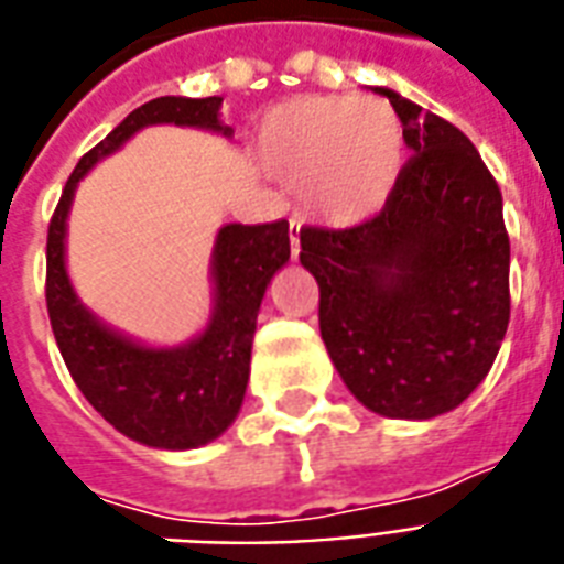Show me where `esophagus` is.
Wrapping results in <instances>:
<instances>
[{
    "label": "esophagus",
    "instance_id": "esophagus-1",
    "mask_svg": "<svg viewBox=\"0 0 564 564\" xmlns=\"http://www.w3.org/2000/svg\"><path fill=\"white\" fill-rule=\"evenodd\" d=\"M288 238H291V256H300V223L291 220V226H288Z\"/></svg>",
    "mask_w": 564,
    "mask_h": 564
}]
</instances>
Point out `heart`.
<instances>
[{
  "mask_svg": "<svg viewBox=\"0 0 564 564\" xmlns=\"http://www.w3.org/2000/svg\"><path fill=\"white\" fill-rule=\"evenodd\" d=\"M252 159L296 178V203L329 226H356L386 208L400 185L405 134L394 108L361 96H296L261 117Z\"/></svg>",
  "mask_w": 564,
  "mask_h": 564,
  "instance_id": "1",
  "label": "heart"
}]
</instances>
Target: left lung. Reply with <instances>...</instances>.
Here are the masks:
<instances>
[{
    "label": "left lung",
    "instance_id": "1",
    "mask_svg": "<svg viewBox=\"0 0 564 564\" xmlns=\"http://www.w3.org/2000/svg\"><path fill=\"white\" fill-rule=\"evenodd\" d=\"M377 90L414 155L377 217L300 229V261L317 279L323 344L356 400L426 421L468 400L509 326L503 196L456 126Z\"/></svg>",
    "mask_w": 564,
    "mask_h": 564
}]
</instances>
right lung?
Returning <instances> with one entry per match:
<instances>
[{"label":"right lung","mask_w":564,"mask_h":564,"mask_svg":"<svg viewBox=\"0 0 564 564\" xmlns=\"http://www.w3.org/2000/svg\"><path fill=\"white\" fill-rule=\"evenodd\" d=\"M220 96H159L134 108L69 173L46 238V308L69 377L115 430L147 447L191 449L232 426L250 379L252 335L270 279L288 259V220L217 232L212 252L214 312L203 335L182 347H143L99 323L78 303L64 264V235L78 178L120 150L143 126L176 123L232 134L220 123Z\"/></svg>","instance_id":"add662e5"}]
</instances>
